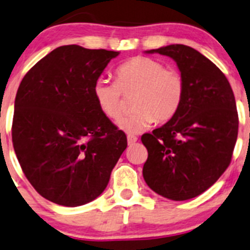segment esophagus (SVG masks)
I'll return each mask as SVG.
<instances>
[{
  "label": "esophagus",
  "mask_w": 250,
  "mask_h": 250,
  "mask_svg": "<svg viewBox=\"0 0 250 250\" xmlns=\"http://www.w3.org/2000/svg\"><path fill=\"white\" fill-rule=\"evenodd\" d=\"M127 140H128V145H133L138 141V138L135 135H132V134H128L127 135Z\"/></svg>",
  "instance_id": "obj_1"
}]
</instances>
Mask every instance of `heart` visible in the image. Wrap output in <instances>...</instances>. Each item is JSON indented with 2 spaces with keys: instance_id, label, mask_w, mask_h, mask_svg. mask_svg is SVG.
Instances as JSON below:
<instances>
[{
  "instance_id": "b5f03b06",
  "label": "heart",
  "mask_w": 250,
  "mask_h": 250,
  "mask_svg": "<svg viewBox=\"0 0 250 250\" xmlns=\"http://www.w3.org/2000/svg\"><path fill=\"white\" fill-rule=\"evenodd\" d=\"M116 83L99 78L93 96L105 116L117 121L122 115V92H136L134 111L118 122V128L129 134L147 129L152 123L167 122L177 114L185 97V80L175 69L149 57H133L116 70Z\"/></svg>"
}]
</instances>
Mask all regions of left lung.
<instances>
[{"label":"left lung","instance_id":"1","mask_svg":"<svg viewBox=\"0 0 250 250\" xmlns=\"http://www.w3.org/2000/svg\"><path fill=\"white\" fill-rule=\"evenodd\" d=\"M145 52L176 62L185 97L169 122L141 136L148 152L144 180L170 200L193 199L229 167L238 133L235 96L222 70L190 46L171 44Z\"/></svg>","mask_w":250,"mask_h":250}]
</instances>
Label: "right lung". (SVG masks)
I'll use <instances>...</instances> for the list:
<instances>
[{
	"label": "right lung",
	"instance_id": "1",
	"mask_svg": "<svg viewBox=\"0 0 250 250\" xmlns=\"http://www.w3.org/2000/svg\"><path fill=\"white\" fill-rule=\"evenodd\" d=\"M118 51L63 45L37 62L18 88L12 139L33 188L57 205L98 198L127 138L97 105L94 83Z\"/></svg>",
	"mask_w": 250,
	"mask_h": 250
}]
</instances>
